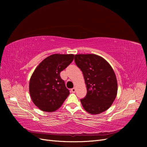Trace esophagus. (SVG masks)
Instances as JSON below:
<instances>
[{"instance_id":"esophagus-1","label":"esophagus","mask_w":147,"mask_h":147,"mask_svg":"<svg viewBox=\"0 0 147 147\" xmlns=\"http://www.w3.org/2000/svg\"><path fill=\"white\" fill-rule=\"evenodd\" d=\"M75 91H76V90H75V88H72V89H71V92H73V93L75 92Z\"/></svg>"}]
</instances>
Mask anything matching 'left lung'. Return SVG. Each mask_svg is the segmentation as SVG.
<instances>
[{"instance_id":"left-lung-1","label":"left lung","mask_w":147,"mask_h":147,"mask_svg":"<svg viewBox=\"0 0 147 147\" xmlns=\"http://www.w3.org/2000/svg\"><path fill=\"white\" fill-rule=\"evenodd\" d=\"M75 62L86 84L87 94L80 99L83 107L91 114L105 112L117 94V80L112 67L103 57L94 54L75 55Z\"/></svg>"}]
</instances>
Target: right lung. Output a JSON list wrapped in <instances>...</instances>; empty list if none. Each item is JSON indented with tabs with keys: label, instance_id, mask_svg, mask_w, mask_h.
<instances>
[{
	"label": "right lung",
	"instance_id": "right-lung-1",
	"mask_svg": "<svg viewBox=\"0 0 147 147\" xmlns=\"http://www.w3.org/2000/svg\"><path fill=\"white\" fill-rule=\"evenodd\" d=\"M74 55L54 54L43 59L35 69L29 82L33 103L43 112L58 109L69 95L60 73L74 60Z\"/></svg>",
	"mask_w": 147,
	"mask_h": 147
}]
</instances>
